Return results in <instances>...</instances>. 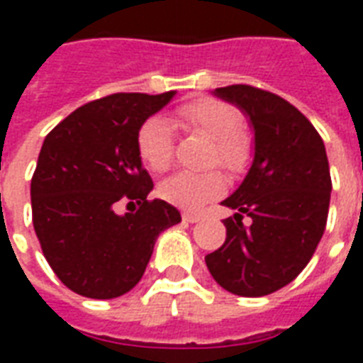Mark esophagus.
<instances>
[{
	"label": "esophagus",
	"instance_id": "esophagus-1",
	"mask_svg": "<svg viewBox=\"0 0 363 363\" xmlns=\"http://www.w3.org/2000/svg\"><path fill=\"white\" fill-rule=\"evenodd\" d=\"M182 221H184V223H196V221H200V216H198V213L184 212L182 213Z\"/></svg>",
	"mask_w": 363,
	"mask_h": 363
}]
</instances>
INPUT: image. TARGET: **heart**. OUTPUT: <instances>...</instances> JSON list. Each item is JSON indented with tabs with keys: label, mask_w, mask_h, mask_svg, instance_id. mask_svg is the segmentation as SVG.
<instances>
[{
	"label": "heart",
	"mask_w": 363,
	"mask_h": 363,
	"mask_svg": "<svg viewBox=\"0 0 363 363\" xmlns=\"http://www.w3.org/2000/svg\"><path fill=\"white\" fill-rule=\"evenodd\" d=\"M177 122L184 130L196 132L212 140L206 163H220L229 171H239L247 165L251 145L239 134V114L233 106L216 101L200 99L182 104L177 111ZM135 150L142 163L153 173H163L173 159V130L163 116L143 120L135 134ZM225 190V179L220 171L189 173L182 171L159 184V196L169 204L184 210H198L206 202L218 198Z\"/></svg>",
	"instance_id": "1"
}]
</instances>
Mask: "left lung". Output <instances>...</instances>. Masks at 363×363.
Masks as SVG:
<instances>
[{"label":"left lung","instance_id":"8db88e82","mask_svg":"<svg viewBox=\"0 0 363 363\" xmlns=\"http://www.w3.org/2000/svg\"><path fill=\"white\" fill-rule=\"evenodd\" d=\"M213 95L243 112L255 138L243 182L221 202L235 210L223 220L225 243L206 267L235 296H268L307 267L325 233L333 190L327 151L311 122L281 96L251 85Z\"/></svg>","mask_w":363,"mask_h":363}]
</instances>
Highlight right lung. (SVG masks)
<instances>
[{"instance_id": "right-lung-1", "label": "right lung", "mask_w": 363, "mask_h": 363, "mask_svg": "<svg viewBox=\"0 0 363 363\" xmlns=\"http://www.w3.org/2000/svg\"><path fill=\"white\" fill-rule=\"evenodd\" d=\"M174 95L96 99L44 140L30 181L33 225L52 270L79 296H124L142 280L159 233L181 221L174 206L147 200L153 181L135 150L138 128Z\"/></svg>"}]
</instances>
